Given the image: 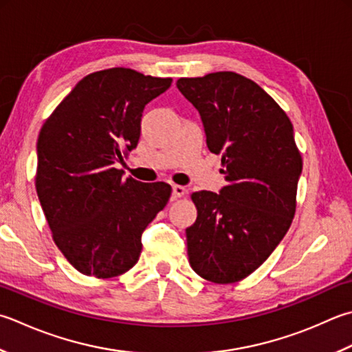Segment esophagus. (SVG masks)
<instances>
[{
  "label": "esophagus",
  "mask_w": 352,
  "mask_h": 352,
  "mask_svg": "<svg viewBox=\"0 0 352 352\" xmlns=\"http://www.w3.org/2000/svg\"><path fill=\"white\" fill-rule=\"evenodd\" d=\"M186 194H188V189H186L184 186H180V184L172 186V197H174V198H182Z\"/></svg>",
  "instance_id": "obj_1"
}]
</instances>
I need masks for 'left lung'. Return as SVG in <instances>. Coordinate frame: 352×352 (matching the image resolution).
<instances>
[{
    "mask_svg": "<svg viewBox=\"0 0 352 352\" xmlns=\"http://www.w3.org/2000/svg\"><path fill=\"white\" fill-rule=\"evenodd\" d=\"M177 88L201 116L227 182L219 194H192L198 215L186 229L189 263L198 276L233 284L256 270L292 226L302 172L293 125L263 88L233 72L182 78Z\"/></svg>",
    "mask_w": 352,
    "mask_h": 352,
    "instance_id": "left-lung-1",
    "label": "left lung"
}]
</instances>
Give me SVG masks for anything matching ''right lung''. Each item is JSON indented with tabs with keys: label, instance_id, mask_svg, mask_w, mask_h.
<instances>
[{
	"label": "right lung",
	"instance_id": "right-lung-1",
	"mask_svg": "<svg viewBox=\"0 0 352 352\" xmlns=\"http://www.w3.org/2000/svg\"><path fill=\"white\" fill-rule=\"evenodd\" d=\"M170 84L122 67L91 73L41 128L38 198L54 244L82 274L107 279L133 268L143 230L169 201V184L123 178L114 164L139 143L146 103Z\"/></svg>",
	"mask_w": 352,
	"mask_h": 352
}]
</instances>
